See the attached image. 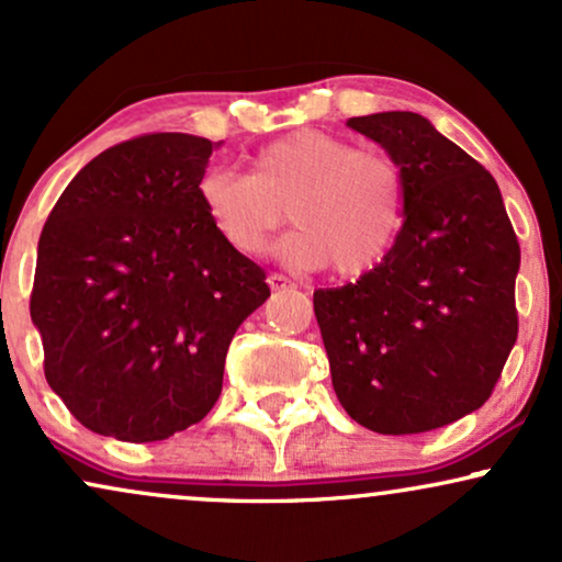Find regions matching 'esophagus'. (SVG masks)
<instances>
[{
    "mask_svg": "<svg viewBox=\"0 0 562 562\" xmlns=\"http://www.w3.org/2000/svg\"><path fill=\"white\" fill-rule=\"evenodd\" d=\"M268 286L273 289V292H286V289H294V283L286 279V276L281 273H270L268 276Z\"/></svg>",
    "mask_w": 562,
    "mask_h": 562,
    "instance_id": "esophagus-1",
    "label": "esophagus"
}]
</instances>
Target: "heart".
Instances as JSON below:
<instances>
[{"instance_id":"heart-1","label":"heart","mask_w":562,"mask_h":562,"mask_svg":"<svg viewBox=\"0 0 562 562\" xmlns=\"http://www.w3.org/2000/svg\"><path fill=\"white\" fill-rule=\"evenodd\" d=\"M224 241L258 258L289 221L281 252L296 268L330 266L341 279L378 268L404 224V175L387 156L323 130H296L262 145L249 175L213 169L198 184Z\"/></svg>"}]
</instances>
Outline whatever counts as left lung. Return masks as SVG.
Segmentation results:
<instances>
[{"mask_svg":"<svg viewBox=\"0 0 562 562\" xmlns=\"http://www.w3.org/2000/svg\"><path fill=\"white\" fill-rule=\"evenodd\" d=\"M404 175V226L357 283L317 289L330 378L351 419L414 435L493 396L518 336L516 232L497 182L425 116H351Z\"/></svg>","mask_w":562,"mask_h":562,"instance_id":"8db88e82","label":"left lung"}]
</instances>
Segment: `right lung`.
Masks as SVG:
<instances>
[{
	"mask_svg": "<svg viewBox=\"0 0 562 562\" xmlns=\"http://www.w3.org/2000/svg\"><path fill=\"white\" fill-rule=\"evenodd\" d=\"M221 143L150 133L82 166L38 239L31 317L44 375L75 419L124 442L182 432L211 412L228 344L270 296L198 184Z\"/></svg>",
	"mask_w": 562,
	"mask_h": 562,
	"instance_id": "1",
	"label": "right lung"
}]
</instances>
